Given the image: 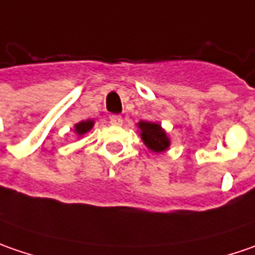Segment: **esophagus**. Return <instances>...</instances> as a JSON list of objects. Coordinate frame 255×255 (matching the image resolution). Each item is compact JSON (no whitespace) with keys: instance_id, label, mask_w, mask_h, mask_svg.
I'll return each mask as SVG.
<instances>
[{"instance_id":"34e87169","label":"esophagus","mask_w":255,"mask_h":255,"mask_svg":"<svg viewBox=\"0 0 255 255\" xmlns=\"http://www.w3.org/2000/svg\"><path fill=\"white\" fill-rule=\"evenodd\" d=\"M110 123L113 126H123V117L118 114H113V116H110Z\"/></svg>"}]
</instances>
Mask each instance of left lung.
Instances as JSON below:
<instances>
[{
  "label": "left lung",
  "instance_id": "1",
  "mask_svg": "<svg viewBox=\"0 0 255 255\" xmlns=\"http://www.w3.org/2000/svg\"><path fill=\"white\" fill-rule=\"evenodd\" d=\"M138 128L141 129V138L149 149H152L154 152H161L168 148L170 139L167 138V134L164 132L160 124L139 121Z\"/></svg>",
  "mask_w": 255,
  "mask_h": 255
}]
</instances>
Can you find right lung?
<instances>
[{"instance_id":"add662e5","label":"right lung","mask_w":255,"mask_h":255,"mask_svg":"<svg viewBox=\"0 0 255 255\" xmlns=\"http://www.w3.org/2000/svg\"><path fill=\"white\" fill-rule=\"evenodd\" d=\"M93 124H94V123H93L91 120H88V121H83V123L77 124V126H75V131H77V134H78V135H83V134H85L87 131H90V129H91Z\"/></svg>"}]
</instances>
